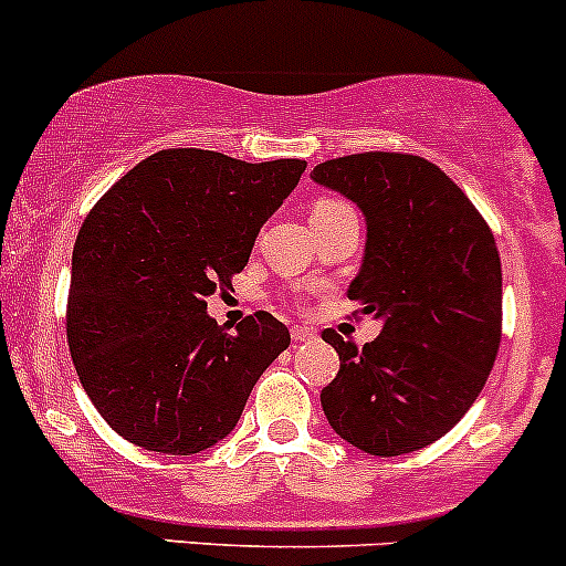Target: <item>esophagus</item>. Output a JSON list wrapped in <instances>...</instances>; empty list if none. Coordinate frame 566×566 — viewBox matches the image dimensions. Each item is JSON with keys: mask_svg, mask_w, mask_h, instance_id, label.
<instances>
[{"mask_svg": "<svg viewBox=\"0 0 566 566\" xmlns=\"http://www.w3.org/2000/svg\"><path fill=\"white\" fill-rule=\"evenodd\" d=\"M291 337H294V343H305V340H316V332L311 329V326H291Z\"/></svg>", "mask_w": 566, "mask_h": 566, "instance_id": "1", "label": "esophagus"}]
</instances>
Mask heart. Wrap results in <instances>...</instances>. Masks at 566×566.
Here are the masks:
<instances>
[{
    "label": "heart",
    "instance_id": "1",
    "mask_svg": "<svg viewBox=\"0 0 566 566\" xmlns=\"http://www.w3.org/2000/svg\"><path fill=\"white\" fill-rule=\"evenodd\" d=\"M335 207H343V203L340 201H332V198H322V201H316L313 212H324V209H335Z\"/></svg>",
    "mask_w": 566,
    "mask_h": 566
}]
</instances>
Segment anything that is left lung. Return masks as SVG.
<instances>
[{
	"label": "left lung",
	"mask_w": 566,
	"mask_h": 566,
	"mask_svg": "<svg viewBox=\"0 0 566 566\" xmlns=\"http://www.w3.org/2000/svg\"><path fill=\"white\" fill-rule=\"evenodd\" d=\"M311 177L363 209L368 240L348 300L381 322L363 348L324 332L340 370L322 389V409L332 430L368 455L417 452L455 428L496 363L493 231L424 157L346 155L318 163Z\"/></svg>",
	"instance_id": "8db88e82"
}]
</instances>
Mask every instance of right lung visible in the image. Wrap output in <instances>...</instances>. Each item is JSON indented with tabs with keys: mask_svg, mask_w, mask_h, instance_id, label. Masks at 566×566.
<instances>
[{
	"mask_svg": "<svg viewBox=\"0 0 566 566\" xmlns=\"http://www.w3.org/2000/svg\"><path fill=\"white\" fill-rule=\"evenodd\" d=\"M305 166L163 149L86 214L67 346L81 387L122 439L196 455L240 422L250 389L289 348V326L259 311L231 335L207 316V296L244 270Z\"/></svg>",
	"mask_w": 566,
	"mask_h": 566,
	"instance_id": "add662e5",
	"label": "right lung"
}]
</instances>
